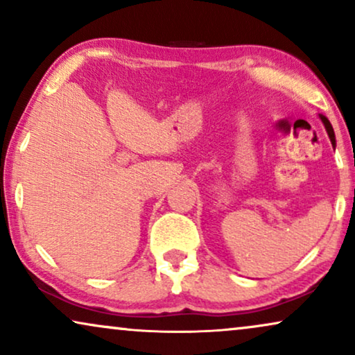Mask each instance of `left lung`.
I'll use <instances>...</instances> for the list:
<instances>
[{"label": "left lung", "instance_id": "obj_1", "mask_svg": "<svg viewBox=\"0 0 355 355\" xmlns=\"http://www.w3.org/2000/svg\"><path fill=\"white\" fill-rule=\"evenodd\" d=\"M320 118H322L323 124H324V129H327V132H328V135H329V140H331V144H333V147H334V145H336V137H334L333 125H331V123H329V121H328L327 118H324V116L320 114Z\"/></svg>", "mask_w": 355, "mask_h": 355}]
</instances>
